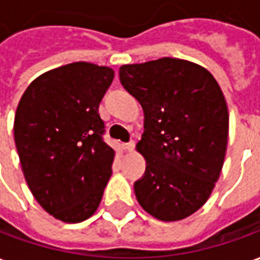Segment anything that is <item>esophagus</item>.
I'll list each match as a JSON object with an SVG mask.
<instances>
[{"label": "esophagus", "instance_id": "obj_1", "mask_svg": "<svg viewBox=\"0 0 260 260\" xmlns=\"http://www.w3.org/2000/svg\"><path fill=\"white\" fill-rule=\"evenodd\" d=\"M124 149L126 150V152H132V150L135 149V142L131 141L128 142V143H124Z\"/></svg>", "mask_w": 260, "mask_h": 260}]
</instances>
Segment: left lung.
<instances>
[{
  "label": "left lung",
  "instance_id": "8db88e82",
  "mask_svg": "<svg viewBox=\"0 0 260 260\" xmlns=\"http://www.w3.org/2000/svg\"><path fill=\"white\" fill-rule=\"evenodd\" d=\"M119 82L141 103L145 131L136 149L146 170L134 184L141 206L163 221L201 209L220 177L229 111L213 75L185 59L122 65Z\"/></svg>",
  "mask_w": 260,
  "mask_h": 260
}]
</instances>
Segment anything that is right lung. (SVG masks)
<instances>
[{
	"label": "right lung",
	"instance_id": "1",
	"mask_svg": "<svg viewBox=\"0 0 260 260\" xmlns=\"http://www.w3.org/2000/svg\"><path fill=\"white\" fill-rule=\"evenodd\" d=\"M114 79L108 67L74 62L27 86L15 114L22 170L40 206L65 223L96 212L113 173L99 104Z\"/></svg>",
	"mask_w": 260,
	"mask_h": 260
}]
</instances>
